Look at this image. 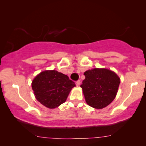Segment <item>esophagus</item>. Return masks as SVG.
Wrapping results in <instances>:
<instances>
[{
	"mask_svg": "<svg viewBox=\"0 0 146 146\" xmlns=\"http://www.w3.org/2000/svg\"><path fill=\"white\" fill-rule=\"evenodd\" d=\"M80 84H81V81H80V80H78V81L76 82V85L78 86H79L80 85Z\"/></svg>",
	"mask_w": 146,
	"mask_h": 146,
	"instance_id": "obj_1",
	"label": "esophagus"
}]
</instances>
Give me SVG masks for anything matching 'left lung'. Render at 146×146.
Instances as JSON below:
<instances>
[{
	"label": "left lung",
	"instance_id": "left-lung-1",
	"mask_svg": "<svg viewBox=\"0 0 146 146\" xmlns=\"http://www.w3.org/2000/svg\"><path fill=\"white\" fill-rule=\"evenodd\" d=\"M82 84L87 104L97 109L109 105L116 97L120 78L115 72L106 68H95L84 72Z\"/></svg>",
	"mask_w": 146,
	"mask_h": 146
}]
</instances>
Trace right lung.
Wrapping results in <instances>:
<instances>
[{"label": "right lung", "instance_id": "obj_1", "mask_svg": "<svg viewBox=\"0 0 146 146\" xmlns=\"http://www.w3.org/2000/svg\"><path fill=\"white\" fill-rule=\"evenodd\" d=\"M31 86L40 103L48 108H56L66 102L75 84L66 75L55 70H48L37 75Z\"/></svg>", "mask_w": 146, "mask_h": 146}]
</instances>
